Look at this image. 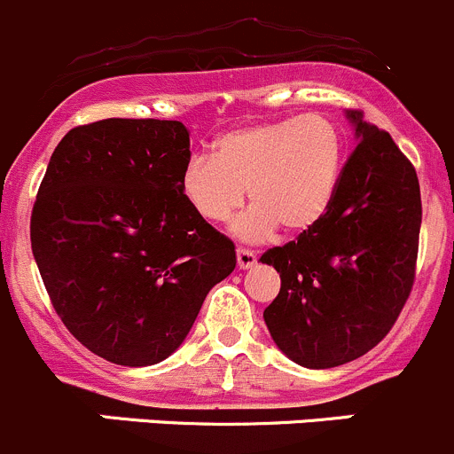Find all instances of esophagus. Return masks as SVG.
Wrapping results in <instances>:
<instances>
[{
  "instance_id": "1",
  "label": "esophagus",
  "mask_w": 454,
  "mask_h": 454,
  "mask_svg": "<svg viewBox=\"0 0 454 454\" xmlns=\"http://www.w3.org/2000/svg\"><path fill=\"white\" fill-rule=\"evenodd\" d=\"M236 260L240 269H249L255 264V254L251 249H245V247H238L236 249Z\"/></svg>"
}]
</instances>
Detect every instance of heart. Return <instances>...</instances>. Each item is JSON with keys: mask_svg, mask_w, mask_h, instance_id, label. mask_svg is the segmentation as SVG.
<instances>
[{"mask_svg": "<svg viewBox=\"0 0 454 454\" xmlns=\"http://www.w3.org/2000/svg\"><path fill=\"white\" fill-rule=\"evenodd\" d=\"M344 165V134L326 114H300L231 129L212 156L194 154L178 187L207 223H225L247 196L254 205L233 221L242 240H264L278 227L302 233L333 205Z\"/></svg>", "mask_w": 454, "mask_h": 454, "instance_id": "1", "label": "heart"}]
</instances>
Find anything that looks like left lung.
<instances>
[{"mask_svg": "<svg viewBox=\"0 0 454 454\" xmlns=\"http://www.w3.org/2000/svg\"><path fill=\"white\" fill-rule=\"evenodd\" d=\"M357 147L326 216L260 255L280 273L264 309L273 342L295 364L333 369L378 347L415 282L419 181L388 132L348 110Z\"/></svg>", "mask_w": 454, "mask_h": 454, "instance_id": "8db88e82", "label": "left lung"}]
</instances>
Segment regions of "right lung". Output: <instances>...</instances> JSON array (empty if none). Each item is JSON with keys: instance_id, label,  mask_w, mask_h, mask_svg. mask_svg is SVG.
Instances as JSON below:
<instances>
[{"instance_id": "right-lung-1", "label": "right lung", "mask_w": 454, "mask_h": 454, "mask_svg": "<svg viewBox=\"0 0 454 454\" xmlns=\"http://www.w3.org/2000/svg\"><path fill=\"white\" fill-rule=\"evenodd\" d=\"M181 121L103 119L55 147L30 216V242L66 329L121 366L159 364L190 333L233 242L185 203Z\"/></svg>"}]
</instances>
